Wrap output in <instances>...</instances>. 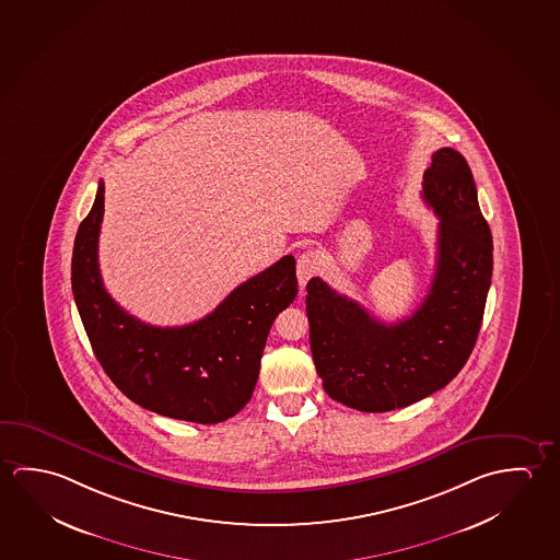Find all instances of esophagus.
<instances>
[{
	"label": "esophagus",
	"instance_id": "34e87169",
	"mask_svg": "<svg viewBox=\"0 0 560 560\" xmlns=\"http://www.w3.org/2000/svg\"><path fill=\"white\" fill-rule=\"evenodd\" d=\"M318 269H320V261H318L316 252H312V249L303 252V254L299 256V259H296V277H299V284L304 287V284L308 283L312 277L318 273Z\"/></svg>",
	"mask_w": 560,
	"mask_h": 560
}]
</instances>
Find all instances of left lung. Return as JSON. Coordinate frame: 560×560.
<instances>
[{
    "label": "left lung",
    "instance_id": "1",
    "mask_svg": "<svg viewBox=\"0 0 560 560\" xmlns=\"http://www.w3.org/2000/svg\"><path fill=\"white\" fill-rule=\"evenodd\" d=\"M422 199L440 217L430 293L412 316L385 324L320 277L306 284L316 373L330 398L359 412H388L433 395L457 376L477 343L492 279V234L467 160L431 156Z\"/></svg>",
    "mask_w": 560,
    "mask_h": 560
}]
</instances>
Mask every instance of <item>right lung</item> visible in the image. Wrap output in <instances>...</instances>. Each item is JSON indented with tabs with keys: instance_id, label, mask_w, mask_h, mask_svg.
<instances>
[{
	"instance_id": "obj_1",
	"label": "right lung",
	"mask_w": 560,
	"mask_h": 560,
	"mask_svg": "<svg viewBox=\"0 0 560 560\" xmlns=\"http://www.w3.org/2000/svg\"><path fill=\"white\" fill-rule=\"evenodd\" d=\"M105 185L75 234L72 291L103 371L138 406L174 420L219 423L248 404L277 314L299 293L284 256L236 287L211 314L179 328L140 322L103 287L97 244Z\"/></svg>"
}]
</instances>
